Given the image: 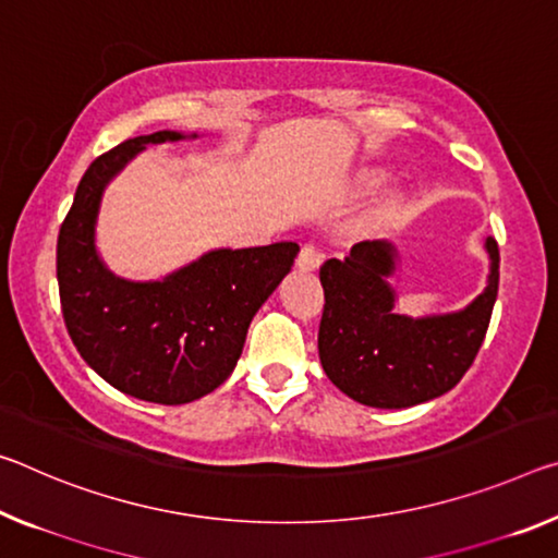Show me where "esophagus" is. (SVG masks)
<instances>
[{
  "instance_id": "1",
  "label": "esophagus",
  "mask_w": 558,
  "mask_h": 558,
  "mask_svg": "<svg viewBox=\"0 0 558 558\" xmlns=\"http://www.w3.org/2000/svg\"><path fill=\"white\" fill-rule=\"evenodd\" d=\"M320 263H323V253H320V247H317L315 243H305L303 247H300L298 268L315 270V268H320Z\"/></svg>"
}]
</instances>
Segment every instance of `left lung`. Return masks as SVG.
<instances>
[{
	"mask_svg": "<svg viewBox=\"0 0 558 558\" xmlns=\"http://www.w3.org/2000/svg\"><path fill=\"white\" fill-rule=\"evenodd\" d=\"M484 245L492 260L484 293L464 311L420 320L392 313V243L362 241L348 258L325 260L317 350L330 383L379 410H402L452 390L482 348L499 290V245L494 238Z\"/></svg>",
	"mask_w": 558,
	"mask_h": 558,
	"instance_id": "8db88e82",
	"label": "left lung"
}]
</instances>
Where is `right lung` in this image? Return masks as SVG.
Masks as SVG:
<instances>
[{
  "instance_id": "obj_1",
  "label": "right lung",
  "mask_w": 558,
  "mask_h": 558,
  "mask_svg": "<svg viewBox=\"0 0 558 558\" xmlns=\"http://www.w3.org/2000/svg\"><path fill=\"white\" fill-rule=\"evenodd\" d=\"M179 138H185L179 131H156L96 158L57 241L61 313L78 355L111 387L156 404L193 402L226 383L253 315L300 251L290 241L220 247L163 280L113 276L94 245L106 183L148 144Z\"/></svg>"
}]
</instances>
